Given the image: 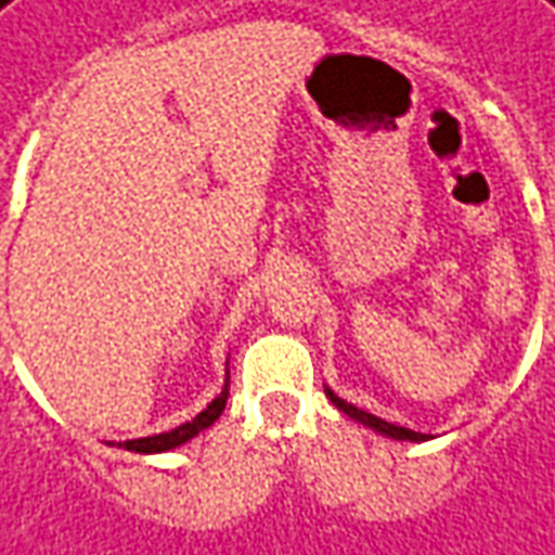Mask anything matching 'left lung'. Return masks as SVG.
Masks as SVG:
<instances>
[{"label":"left lung","instance_id":"1","mask_svg":"<svg viewBox=\"0 0 555 555\" xmlns=\"http://www.w3.org/2000/svg\"><path fill=\"white\" fill-rule=\"evenodd\" d=\"M326 396L328 401L341 411V414H347L350 420H357V423H362V426H369V429H374L377 435H384V438H392V441H429V435H423V431H414V429H404V426H396V423H387V420H380V416L369 414V411H362V408H357V404H350V401H344L341 396H335L332 389L326 387Z\"/></svg>","mask_w":555,"mask_h":555}]
</instances>
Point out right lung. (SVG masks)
Masks as SVG:
<instances>
[{
  "mask_svg": "<svg viewBox=\"0 0 555 555\" xmlns=\"http://www.w3.org/2000/svg\"><path fill=\"white\" fill-rule=\"evenodd\" d=\"M227 399H229V362H227V380H223L220 396H217V399H211V404H208L202 414H196L193 420L181 423L178 429L159 431V435H147V438H132V441H120L117 447L132 450V453H166V450H175V447L186 444L190 438H196L198 431H205L208 426H214V420H220L223 408H227Z\"/></svg>",
  "mask_w": 555,
  "mask_h": 555,
  "instance_id": "add662e5",
  "label": "right lung"
}]
</instances>
